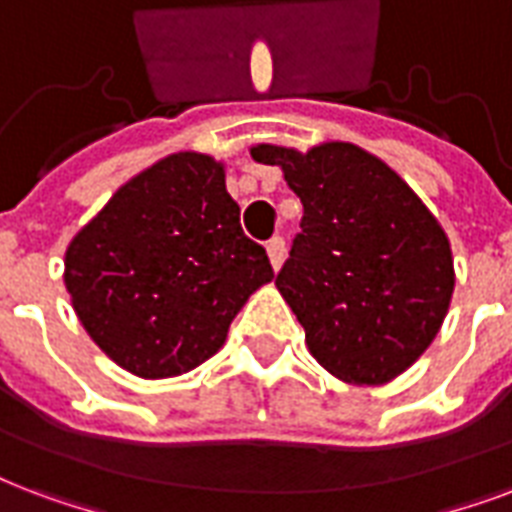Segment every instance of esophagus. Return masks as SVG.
Listing matches in <instances>:
<instances>
[{"instance_id":"34e87169","label":"esophagus","mask_w":512,"mask_h":512,"mask_svg":"<svg viewBox=\"0 0 512 512\" xmlns=\"http://www.w3.org/2000/svg\"><path fill=\"white\" fill-rule=\"evenodd\" d=\"M265 249H268L271 265L276 268V271H279V268H282V263H284V257H287V247H284L282 236H276V239L268 241V247H265Z\"/></svg>"}]
</instances>
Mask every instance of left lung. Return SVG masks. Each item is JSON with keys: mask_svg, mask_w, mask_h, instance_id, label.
Returning <instances> with one entry per match:
<instances>
[{"mask_svg": "<svg viewBox=\"0 0 512 512\" xmlns=\"http://www.w3.org/2000/svg\"><path fill=\"white\" fill-rule=\"evenodd\" d=\"M303 204L276 287L314 360L354 386H381L435 341L451 306V241L395 169L351 142L300 152L255 144Z\"/></svg>", "mask_w": 512, "mask_h": 512, "instance_id": "1", "label": "left lung"}]
</instances>
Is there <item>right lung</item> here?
Listing matches in <instances>:
<instances>
[{
  "mask_svg": "<svg viewBox=\"0 0 512 512\" xmlns=\"http://www.w3.org/2000/svg\"><path fill=\"white\" fill-rule=\"evenodd\" d=\"M239 214L225 163L182 150L117 187L74 233L66 292L109 360L139 378H171L222 349L249 295L273 279Z\"/></svg>",
  "mask_w": 512,
  "mask_h": 512,
  "instance_id": "obj_1",
  "label": "right lung"
}]
</instances>
